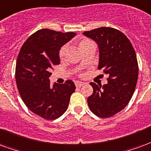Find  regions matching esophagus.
Returning a JSON list of instances; mask_svg holds the SVG:
<instances>
[{
	"mask_svg": "<svg viewBox=\"0 0 151 151\" xmlns=\"http://www.w3.org/2000/svg\"><path fill=\"white\" fill-rule=\"evenodd\" d=\"M75 84H76V88H80L81 86H83L84 83L83 82H81V81H76L75 82Z\"/></svg>",
	"mask_w": 151,
	"mask_h": 151,
	"instance_id": "1",
	"label": "esophagus"
}]
</instances>
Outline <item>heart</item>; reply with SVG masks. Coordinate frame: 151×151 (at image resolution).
Masks as SVG:
<instances>
[{"mask_svg": "<svg viewBox=\"0 0 151 151\" xmlns=\"http://www.w3.org/2000/svg\"><path fill=\"white\" fill-rule=\"evenodd\" d=\"M92 45H94V44H93V42H92V41L90 40V39H88V38H83V39L80 40V42H78V46H79V48H80V50H81V52H82L83 50H85L86 48H88V47L92 46ZM66 52H67V47H66V46H63V47H62L59 49V58L61 59H63L65 55H66Z\"/></svg>", "mask_w": 151, "mask_h": 151, "instance_id": "obj_1", "label": "heart"}]
</instances>
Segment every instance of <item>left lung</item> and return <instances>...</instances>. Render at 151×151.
<instances>
[{
    "instance_id": "obj_1",
    "label": "left lung",
    "mask_w": 151,
    "mask_h": 151,
    "mask_svg": "<svg viewBox=\"0 0 151 151\" xmlns=\"http://www.w3.org/2000/svg\"><path fill=\"white\" fill-rule=\"evenodd\" d=\"M83 34L97 43L98 69L109 76L107 84L90 83L93 93L88 98L89 109L100 117H110L122 111L134 94L138 76L136 53L128 38L112 27H100Z\"/></svg>"
}]
</instances>
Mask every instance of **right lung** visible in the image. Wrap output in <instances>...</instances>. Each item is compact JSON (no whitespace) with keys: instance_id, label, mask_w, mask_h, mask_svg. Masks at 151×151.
<instances>
[{"instance_id":"add662e5","label":"right lung","mask_w":151,"mask_h":151,"mask_svg":"<svg viewBox=\"0 0 151 151\" xmlns=\"http://www.w3.org/2000/svg\"><path fill=\"white\" fill-rule=\"evenodd\" d=\"M75 35L39 29L26 39L17 56L15 78L20 96L29 110L44 119L62 116L76 90L71 80L53 87L49 80L53 67L59 64V49Z\"/></svg>"}]
</instances>
